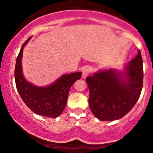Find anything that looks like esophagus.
I'll list each match as a JSON object with an SVG mask.
<instances>
[{
  "instance_id": "obj_1",
  "label": "esophagus",
  "mask_w": 153,
  "mask_h": 153,
  "mask_svg": "<svg viewBox=\"0 0 153 153\" xmlns=\"http://www.w3.org/2000/svg\"><path fill=\"white\" fill-rule=\"evenodd\" d=\"M82 78L85 79L86 77L88 76L89 73H90V68L85 67L84 68H82Z\"/></svg>"
}]
</instances>
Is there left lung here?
<instances>
[{
  "label": "left lung",
  "instance_id": "1",
  "mask_svg": "<svg viewBox=\"0 0 153 153\" xmlns=\"http://www.w3.org/2000/svg\"><path fill=\"white\" fill-rule=\"evenodd\" d=\"M143 61L140 51L122 70L104 68L86 78L89 107L102 121L122 118L134 107L143 86Z\"/></svg>",
  "mask_w": 153,
  "mask_h": 153
}]
</instances>
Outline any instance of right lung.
<instances>
[{
    "instance_id": "1",
    "label": "right lung",
    "mask_w": 153,
    "mask_h": 153,
    "mask_svg": "<svg viewBox=\"0 0 153 153\" xmlns=\"http://www.w3.org/2000/svg\"><path fill=\"white\" fill-rule=\"evenodd\" d=\"M31 37L28 38L17 57L15 68V79L17 90L27 107L39 115L59 117L67 104L69 91L72 85L81 78L82 72L63 74L56 81L47 86H38L28 82L22 71V56L24 48Z\"/></svg>"
}]
</instances>
